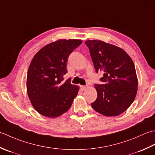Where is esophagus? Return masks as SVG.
Returning <instances> with one entry per match:
<instances>
[{
	"label": "esophagus",
	"mask_w": 155,
	"mask_h": 155,
	"mask_svg": "<svg viewBox=\"0 0 155 155\" xmlns=\"http://www.w3.org/2000/svg\"><path fill=\"white\" fill-rule=\"evenodd\" d=\"M80 87H81V90H85L86 89V87H87V86H81Z\"/></svg>",
	"instance_id": "34e87169"
}]
</instances>
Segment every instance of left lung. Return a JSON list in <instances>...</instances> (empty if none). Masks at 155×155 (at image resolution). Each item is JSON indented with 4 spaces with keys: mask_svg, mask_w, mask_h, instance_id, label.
<instances>
[{
    "mask_svg": "<svg viewBox=\"0 0 155 155\" xmlns=\"http://www.w3.org/2000/svg\"><path fill=\"white\" fill-rule=\"evenodd\" d=\"M89 48L96 73L104 72L95 84L97 96L91 107L101 114L116 116L127 110L134 102L138 89L134 64L122 49L99 40L85 41Z\"/></svg>",
    "mask_w": 155,
    "mask_h": 155,
    "instance_id": "8db88e82",
    "label": "left lung"
}]
</instances>
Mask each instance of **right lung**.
Instances as JSON below:
<instances>
[{"label": "right lung", "instance_id": "add662e5", "mask_svg": "<svg viewBox=\"0 0 155 155\" xmlns=\"http://www.w3.org/2000/svg\"><path fill=\"white\" fill-rule=\"evenodd\" d=\"M81 40L60 39L44 46L31 61L27 77V90L37 112L49 118L61 116L70 108L79 87L71 79L64 81L68 73L69 55Z\"/></svg>", "mask_w": 155, "mask_h": 155}]
</instances>
